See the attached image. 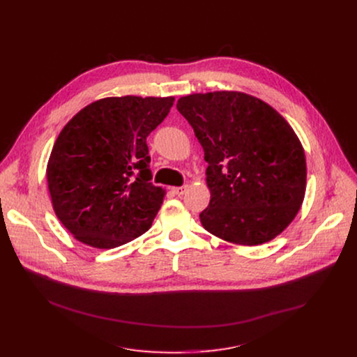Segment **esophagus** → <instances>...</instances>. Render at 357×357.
Masks as SVG:
<instances>
[{
	"mask_svg": "<svg viewBox=\"0 0 357 357\" xmlns=\"http://www.w3.org/2000/svg\"><path fill=\"white\" fill-rule=\"evenodd\" d=\"M186 191V186H175V188H172V192L175 195H183Z\"/></svg>",
	"mask_w": 357,
	"mask_h": 357,
	"instance_id": "34e87169",
	"label": "esophagus"
}]
</instances>
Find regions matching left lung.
<instances>
[{"label": "left lung", "instance_id": "8db88e82", "mask_svg": "<svg viewBox=\"0 0 357 357\" xmlns=\"http://www.w3.org/2000/svg\"><path fill=\"white\" fill-rule=\"evenodd\" d=\"M207 160L208 207L202 227L241 246L282 233L307 188L304 147L289 123L265 101L238 91L191 93L178 100Z\"/></svg>", "mask_w": 357, "mask_h": 357}]
</instances>
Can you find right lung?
Segmentation results:
<instances>
[{
	"mask_svg": "<svg viewBox=\"0 0 357 357\" xmlns=\"http://www.w3.org/2000/svg\"><path fill=\"white\" fill-rule=\"evenodd\" d=\"M175 97H108L77 112L46 167L56 217L84 245L114 249L146 233L166 191L150 182L146 137Z\"/></svg>",
	"mask_w": 357,
	"mask_h": 357,
	"instance_id": "1",
	"label": "right lung"
}]
</instances>
